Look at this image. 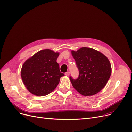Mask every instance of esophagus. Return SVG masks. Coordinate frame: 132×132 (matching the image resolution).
I'll list each match as a JSON object with an SVG mask.
<instances>
[{"label":"esophagus","mask_w":132,"mask_h":132,"mask_svg":"<svg viewBox=\"0 0 132 132\" xmlns=\"http://www.w3.org/2000/svg\"><path fill=\"white\" fill-rule=\"evenodd\" d=\"M65 75L66 76H69L70 75V72H67L66 73H65Z\"/></svg>","instance_id":"obj_1"}]
</instances>
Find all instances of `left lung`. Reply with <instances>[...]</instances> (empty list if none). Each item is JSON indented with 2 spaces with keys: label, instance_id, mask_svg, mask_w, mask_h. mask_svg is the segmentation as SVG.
I'll return each mask as SVG.
<instances>
[{
  "label": "left lung",
  "instance_id": "obj_1",
  "mask_svg": "<svg viewBox=\"0 0 132 132\" xmlns=\"http://www.w3.org/2000/svg\"><path fill=\"white\" fill-rule=\"evenodd\" d=\"M79 71V77H70L74 88L84 96L93 95L104 88L112 72L111 63L107 57L94 49L82 47L72 51Z\"/></svg>",
  "mask_w": 132,
  "mask_h": 132
}]
</instances>
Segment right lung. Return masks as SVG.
I'll list each match as a JSON object with an SVG mask.
<instances>
[{
  "mask_svg": "<svg viewBox=\"0 0 132 132\" xmlns=\"http://www.w3.org/2000/svg\"><path fill=\"white\" fill-rule=\"evenodd\" d=\"M59 52L50 49L39 51L22 65L21 77L25 87L32 94L42 96L53 91L60 79L65 76L60 72L56 59Z\"/></svg>",
  "mask_w": 132,
  "mask_h": 132,
  "instance_id": "add662e5",
  "label": "right lung"
}]
</instances>
